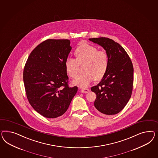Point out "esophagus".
I'll list each match as a JSON object with an SVG mask.
<instances>
[{
  "label": "esophagus",
  "mask_w": 158,
  "mask_h": 158,
  "mask_svg": "<svg viewBox=\"0 0 158 158\" xmlns=\"http://www.w3.org/2000/svg\"><path fill=\"white\" fill-rule=\"evenodd\" d=\"M81 91L82 93H88L90 91V90L87 88H82V89H81Z\"/></svg>",
  "instance_id": "esophagus-1"
}]
</instances>
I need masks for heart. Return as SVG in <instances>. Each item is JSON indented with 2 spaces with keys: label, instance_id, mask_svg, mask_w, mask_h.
<instances>
[{
  "label": "heart",
  "instance_id": "1",
  "mask_svg": "<svg viewBox=\"0 0 158 158\" xmlns=\"http://www.w3.org/2000/svg\"><path fill=\"white\" fill-rule=\"evenodd\" d=\"M75 55L76 59L69 56L65 60V69L70 77L76 76L78 63H85L83 66L84 73L75 78L74 84L86 87L94 78L99 80L104 77L108 66V55L106 51H98L95 46L85 43L77 48Z\"/></svg>",
  "mask_w": 158,
  "mask_h": 158
}]
</instances>
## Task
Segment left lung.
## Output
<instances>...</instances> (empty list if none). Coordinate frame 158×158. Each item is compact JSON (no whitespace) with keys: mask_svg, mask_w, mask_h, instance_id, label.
Wrapping results in <instances>:
<instances>
[{"mask_svg":"<svg viewBox=\"0 0 158 158\" xmlns=\"http://www.w3.org/2000/svg\"><path fill=\"white\" fill-rule=\"evenodd\" d=\"M102 46L108 55L107 72L97 85L92 86L96 99V110L106 115H114L125 107L131 98L133 84V66L131 59L121 45L106 38L89 39Z\"/></svg>","mask_w":158,"mask_h":158,"instance_id":"8db88e82","label":"left lung"}]
</instances>
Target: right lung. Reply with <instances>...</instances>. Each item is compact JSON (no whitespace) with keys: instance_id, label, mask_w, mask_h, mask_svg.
<instances>
[{"instance_id":"right-lung-1","label":"right lung","mask_w":158,"mask_h":158,"mask_svg":"<svg viewBox=\"0 0 158 158\" xmlns=\"http://www.w3.org/2000/svg\"><path fill=\"white\" fill-rule=\"evenodd\" d=\"M72 50L67 39H48L33 50L23 69L27 100L41 115L55 118L65 113L77 86L68 85L65 60Z\"/></svg>"}]
</instances>
